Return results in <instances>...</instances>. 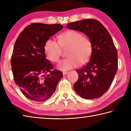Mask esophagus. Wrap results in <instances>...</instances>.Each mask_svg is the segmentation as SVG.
<instances>
[{"instance_id":"esophagus-1","label":"esophagus","mask_w":131,"mask_h":131,"mask_svg":"<svg viewBox=\"0 0 131 131\" xmlns=\"http://www.w3.org/2000/svg\"><path fill=\"white\" fill-rule=\"evenodd\" d=\"M62 73H63V75H67V74H68V71H63V72H62Z\"/></svg>"}]
</instances>
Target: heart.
I'll return each instance as SVG.
<instances>
[{
  "label": "heart",
  "instance_id": "heart-1",
  "mask_svg": "<svg viewBox=\"0 0 131 131\" xmlns=\"http://www.w3.org/2000/svg\"><path fill=\"white\" fill-rule=\"evenodd\" d=\"M58 43L49 39L44 44L46 56L49 61L57 62L62 53V49L66 50L68 57L61 60L57 68L62 71L77 67L79 63H87L93 52V44L91 39L80 32L74 30H67L58 36Z\"/></svg>",
  "mask_w": 131,
  "mask_h": 131
}]
</instances>
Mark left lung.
Returning <instances> with one entry per match:
<instances>
[{"mask_svg":"<svg viewBox=\"0 0 131 131\" xmlns=\"http://www.w3.org/2000/svg\"><path fill=\"white\" fill-rule=\"evenodd\" d=\"M66 27L84 33L93 44L89 62L76 70L79 77L74 90L83 99H98L110 88L118 70V53L113 39L102 24L94 19L69 23Z\"/></svg>","mask_w":131,"mask_h":131,"instance_id":"obj_1","label":"left lung"}]
</instances>
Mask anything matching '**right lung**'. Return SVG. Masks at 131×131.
Here are the masks:
<instances>
[{
	"label": "right lung",
	"mask_w": 131,
	"mask_h": 131,
	"mask_svg": "<svg viewBox=\"0 0 131 131\" xmlns=\"http://www.w3.org/2000/svg\"><path fill=\"white\" fill-rule=\"evenodd\" d=\"M63 26L60 24L34 23L26 27L14 45L10 63L14 80L27 99L43 102L51 97L63 77L46 59V41Z\"/></svg>",
	"instance_id": "right-lung-1"
}]
</instances>
